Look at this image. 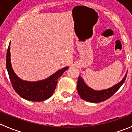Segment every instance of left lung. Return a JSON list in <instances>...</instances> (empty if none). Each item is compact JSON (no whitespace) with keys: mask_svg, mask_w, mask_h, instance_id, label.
<instances>
[{"mask_svg":"<svg viewBox=\"0 0 132 132\" xmlns=\"http://www.w3.org/2000/svg\"><path fill=\"white\" fill-rule=\"evenodd\" d=\"M126 75L127 73L123 79L118 84L115 85L108 89L102 90V91H95L89 87L86 86L83 79L79 76L77 82V91L80 98L84 100L91 103H100L110 98L114 93L118 91V90L125 82Z\"/></svg>","mask_w":132,"mask_h":132,"instance_id":"left-lung-1","label":"left lung"}]
</instances>
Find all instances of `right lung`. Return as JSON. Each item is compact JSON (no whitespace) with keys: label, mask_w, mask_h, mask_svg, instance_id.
<instances>
[{"label":"right lung","mask_w":132,"mask_h":132,"mask_svg":"<svg viewBox=\"0 0 132 132\" xmlns=\"http://www.w3.org/2000/svg\"><path fill=\"white\" fill-rule=\"evenodd\" d=\"M10 43L6 55V68L12 86L16 93L27 100L41 102L47 100L56 88L58 78L68 69L66 67L57 71L46 79L38 82H27L21 80L14 73L11 64Z\"/></svg>","instance_id":"obj_1"}]
</instances>
